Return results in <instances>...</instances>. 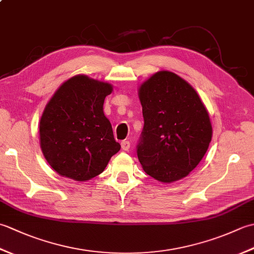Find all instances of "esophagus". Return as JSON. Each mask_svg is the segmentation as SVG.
Returning <instances> with one entry per match:
<instances>
[{"mask_svg": "<svg viewBox=\"0 0 254 254\" xmlns=\"http://www.w3.org/2000/svg\"><path fill=\"white\" fill-rule=\"evenodd\" d=\"M130 146H131V143L128 141H123L121 143V147H122L123 150H128V149H130Z\"/></svg>", "mask_w": 254, "mask_h": 254, "instance_id": "34e87169", "label": "esophagus"}]
</instances>
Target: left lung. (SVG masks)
<instances>
[{
	"instance_id": "1",
	"label": "left lung",
	"mask_w": 254,
	"mask_h": 254,
	"mask_svg": "<svg viewBox=\"0 0 254 254\" xmlns=\"http://www.w3.org/2000/svg\"><path fill=\"white\" fill-rule=\"evenodd\" d=\"M138 96L144 127L136 153L144 171L160 182L187 177L212 139L206 108L190 84L168 71L143 83Z\"/></svg>"
}]
</instances>
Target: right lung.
<instances>
[{"label": "right lung", "mask_w": 254, "mask_h": 254, "mask_svg": "<svg viewBox=\"0 0 254 254\" xmlns=\"http://www.w3.org/2000/svg\"><path fill=\"white\" fill-rule=\"evenodd\" d=\"M112 86L77 75L61 85L42 113L40 146L59 175L86 181L100 175L121 148L104 113Z\"/></svg>", "instance_id": "obj_1"}]
</instances>
